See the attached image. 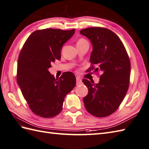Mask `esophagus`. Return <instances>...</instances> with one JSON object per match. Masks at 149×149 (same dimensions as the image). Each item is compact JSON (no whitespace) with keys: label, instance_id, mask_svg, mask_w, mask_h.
Returning a JSON list of instances; mask_svg holds the SVG:
<instances>
[{"label":"esophagus","instance_id":"1","mask_svg":"<svg viewBox=\"0 0 149 149\" xmlns=\"http://www.w3.org/2000/svg\"><path fill=\"white\" fill-rule=\"evenodd\" d=\"M82 84V80L79 77H77V85H80Z\"/></svg>","mask_w":149,"mask_h":149}]
</instances>
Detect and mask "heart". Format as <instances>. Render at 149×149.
Segmentation results:
<instances>
[{"mask_svg":"<svg viewBox=\"0 0 149 149\" xmlns=\"http://www.w3.org/2000/svg\"><path fill=\"white\" fill-rule=\"evenodd\" d=\"M87 42V41L85 40L84 39H80L78 40L77 44H80V43H82V42Z\"/></svg>","mask_w":149,"mask_h":149,"instance_id":"b5f03b06","label":"heart"}]
</instances>
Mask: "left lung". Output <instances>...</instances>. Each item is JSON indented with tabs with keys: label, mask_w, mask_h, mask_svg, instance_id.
<instances>
[{
	"label": "left lung",
	"mask_w": 149,
	"mask_h": 149,
	"mask_svg": "<svg viewBox=\"0 0 149 149\" xmlns=\"http://www.w3.org/2000/svg\"><path fill=\"white\" fill-rule=\"evenodd\" d=\"M92 45L87 71H100V81L95 84L84 79L88 90L83 101L86 110L97 117H107L117 110L129 88L131 64L127 52L119 38L105 28L91 27L81 30Z\"/></svg>",
	"instance_id": "left-lung-1"
}]
</instances>
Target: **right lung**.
Listing matches in <instances>:
<instances>
[{
  "label": "right lung",
  "instance_id": "right-lung-1",
  "mask_svg": "<svg viewBox=\"0 0 149 149\" xmlns=\"http://www.w3.org/2000/svg\"><path fill=\"white\" fill-rule=\"evenodd\" d=\"M74 29H46L30 35L19 55L17 83L31 110L39 116L54 117L62 110L66 94L76 85V77L65 72L55 78L48 69L61 58V49Z\"/></svg>",
  "mask_w": 149,
  "mask_h": 149
}]
</instances>
